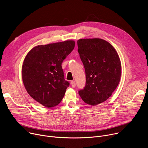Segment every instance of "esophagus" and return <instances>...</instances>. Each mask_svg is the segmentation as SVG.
I'll return each mask as SVG.
<instances>
[{"mask_svg": "<svg viewBox=\"0 0 148 148\" xmlns=\"http://www.w3.org/2000/svg\"><path fill=\"white\" fill-rule=\"evenodd\" d=\"M71 84L72 87H73V88H74V87H75V81H74V80L71 81Z\"/></svg>", "mask_w": 148, "mask_h": 148, "instance_id": "34e87169", "label": "esophagus"}]
</instances>
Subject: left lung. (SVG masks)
Segmentation results:
<instances>
[{"label":"left lung","mask_w":148,"mask_h":148,"mask_svg":"<svg viewBox=\"0 0 148 148\" xmlns=\"http://www.w3.org/2000/svg\"><path fill=\"white\" fill-rule=\"evenodd\" d=\"M77 45L86 77V86L78 94L86 103L97 105L108 99L118 86L121 61L114 47L104 40L79 39Z\"/></svg>","instance_id":"8db88e82"}]
</instances>
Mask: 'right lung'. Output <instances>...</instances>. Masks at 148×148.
<instances>
[{"mask_svg":"<svg viewBox=\"0 0 148 148\" xmlns=\"http://www.w3.org/2000/svg\"><path fill=\"white\" fill-rule=\"evenodd\" d=\"M74 46L73 40L40 45L33 48L25 58L22 79L25 88L46 107L59 104L70 86L64 79L61 64Z\"/></svg>","mask_w":148,"mask_h":148,"instance_id":"right-lung-1","label":"right lung"}]
</instances>
